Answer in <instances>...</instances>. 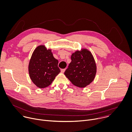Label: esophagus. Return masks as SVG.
<instances>
[{
    "label": "esophagus",
    "instance_id": "obj_1",
    "mask_svg": "<svg viewBox=\"0 0 132 132\" xmlns=\"http://www.w3.org/2000/svg\"><path fill=\"white\" fill-rule=\"evenodd\" d=\"M65 69H61V72H62V73H64V72H65Z\"/></svg>",
    "mask_w": 132,
    "mask_h": 132
}]
</instances>
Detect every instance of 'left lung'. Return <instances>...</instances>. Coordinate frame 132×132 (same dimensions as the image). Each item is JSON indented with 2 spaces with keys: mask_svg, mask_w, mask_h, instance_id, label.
<instances>
[{
  "mask_svg": "<svg viewBox=\"0 0 132 132\" xmlns=\"http://www.w3.org/2000/svg\"><path fill=\"white\" fill-rule=\"evenodd\" d=\"M71 62L64 72L75 86L85 87L94 79L96 65L90 51L85 49L77 51L71 56Z\"/></svg>",
  "mask_w": 132,
  "mask_h": 132,
  "instance_id": "obj_1",
  "label": "left lung"
}]
</instances>
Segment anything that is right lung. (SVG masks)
Returning a JSON list of instances; mask_svg holds the SVG:
<instances>
[{"mask_svg": "<svg viewBox=\"0 0 132 132\" xmlns=\"http://www.w3.org/2000/svg\"><path fill=\"white\" fill-rule=\"evenodd\" d=\"M59 61L51 50L45 46L37 47L32 53L28 65V71L32 82L40 89L49 86L61 72Z\"/></svg>", "mask_w": 132, "mask_h": 132, "instance_id": "add662e5", "label": "right lung"}]
</instances>
